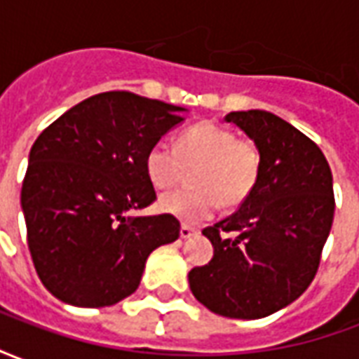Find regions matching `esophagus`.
Wrapping results in <instances>:
<instances>
[{
  "instance_id": "esophagus-1",
  "label": "esophagus",
  "mask_w": 359,
  "mask_h": 359,
  "mask_svg": "<svg viewBox=\"0 0 359 359\" xmlns=\"http://www.w3.org/2000/svg\"><path fill=\"white\" fill-rule=\"evenodd\" d=\"M194 234H196V231L192 229V226H188V225L180 226V238H184V241H187V238L194 236Z\"/></svg>"
}]
</instances>
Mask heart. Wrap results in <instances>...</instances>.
<instances>
[{
    "instance_id": "b5f03b06",
    "label": "heart",
    "mask_w": 359,
    "mask_h": 359,
    "mask_svg": "<svg viewBox=\"0 0 359 359\" xmlns=\"http://www.w3.org/2000/svg\"><path fill=\"white\" fill-rule=\"evenodd\" d=\"M192 190H172L161 196L159 208L184 223H202L217 211L219 203L238 205L254 190L259 177V154L248 140L215 123H200L177 140V148L156 142L146 156V172L159 190L175 187L187 169Z\"/></svg>"
}]
</instances>
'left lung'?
<instances>
[{
	"instance_id": "8db88e82",
	"label": "left lung",
	"mask_w": 359,
	"mask_h": 359,
	"mask_svg": "<svg viewBox=\"0 0 359 359\" xmlns=\"http://www.w3.org/2000/svg\"><path fill=\"white\" fill-rule=\"evenodd\" d=\"M225 121L254 140L259 177L236 213L203 229L213 257L188 283L217 316L262 319L316 277L334 215L331 167L316 142L269 111H233Z\"/></svg>"
}]
</instances>
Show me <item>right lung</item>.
<instances>
[{"label": "right lung", "instance_id": "add662e5", "mask_svg": "<svg viewBox=\"0 0 359 359\" xmlns=\"http://www.w3.org/2000/svg\"><path fill=\"white\" fill-rule=\"evenodd\" d=\"M184 111L133 92H103L36 138L20 205L36 273L55 298L113 306L138 288L149 254L179 238V219L169 213H130L156 200L146 156Z\"/></svg>", "mask_w": 359, "mask_h": 359}]
</instances>
